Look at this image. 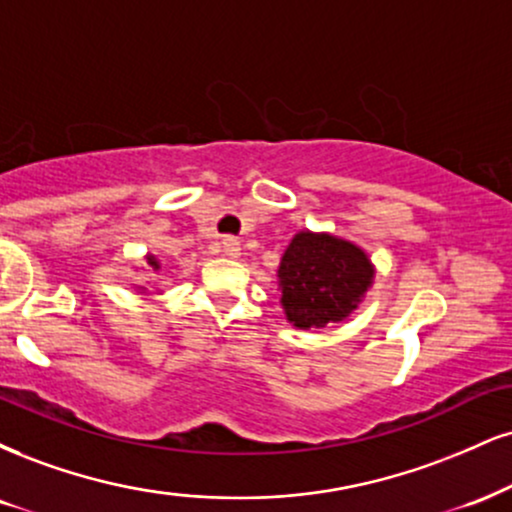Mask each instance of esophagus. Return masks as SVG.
Masks as SVG:
<instances>
[{"label":"esophagus","instance_id":"1","mask_svg":"<svg viewBox=\"0 0 512 512\" xmlns=\"http://www.w3.org/2000/svg\"><path fill=\"white\" fill-rule=\"evenodd\" d=\"M221 248H224L226 257H238L240 255V243L236 238H224V240H221Z\"/></svg>","mask_w":512,"mask_h":512}]
</instances>
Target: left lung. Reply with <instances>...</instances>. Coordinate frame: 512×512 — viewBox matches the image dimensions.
I'll list each match as a JSON object with an SVG mask.
<instances>
[{
  "instance_id": "1",
  "label": "left lung",
  "mask_w": 512,
  "mask_h": 512,
  "mask_svg": "<svg viewBox=\"0 0 512 512\" xmlns=\"http://www.w3.org/2000/svg\"><path fill=\"white\" fill-rule=\"evenodd\" d=\"M374 279L357 245L329 233L300 231L281 257V305L298 329H322L355 310Z\"/></svg>"
}]
</instances>
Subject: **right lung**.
Wrapping results in <instances>:
<instances>
[{"instance_id":"add662e5","label":"right lung","mask_w":512,"mask_h":512,"mask_svg":"<svg viewBox=\"0 0 512 512\" xmlns=\"http://www.w3.org/2000/svg\"><path fill=\"white\" fill-rule=\"evenodd\" d=\"M147 264H150V267H152V269H155V272H157V269H159V262H157V257L147 255Z\"/></svg>"}]
</instances>
